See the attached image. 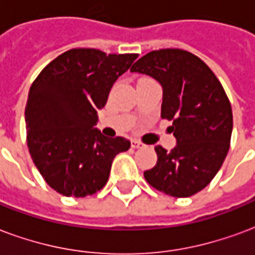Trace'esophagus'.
Wrapping results in <instances>:
<instances>
[{
	"mask_svg": "<svg viewBox=\"0 0 255 255\" xmlns=\"http://www.w3.org/2000/svg\"><path fill=\"white\" fill-rule=\"evenodd\" d=\"M131 146L133 148H144V144L142 142H140V141H137V140H131Z\"/></svg>",
	"mask_w": 255,
	"mask_h": 255,
	"instance_id": "1",
	"label": "esophagus"
}]
</instances>
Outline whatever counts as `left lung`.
Segmentation results:
<instances>
[{
    "instance_id": "obj_1",
    "label": "left lung",
    "mask_w": 255,
    "mask_h": 255,
    "mask_svg": "<svg viewBox=\"0 0 255 255\" xmlns=\"http://www.w3.org/2000/svg\"><path fill=\"white\" fill-rule=\"evenodd\" d=\"M130 72L148 74L163 88L161 118L176 145L155 146L157 163L145 171L146 182L168 196L196 194L215 178L230 149L232 110L220 81L194 54L179 49L150 51Z\"/></svg>"
}]
</instances>
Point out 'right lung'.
Returning a JSON list of instances; mask_svg holds the SVG:
<instances>
[{
  "label": "right lung",
  "instance_id": "obj_1",
  "mask_svg": "<svg viewBox=\"0 0 255 255\" xmlns=\"http://www.w3.org/2000/svg\"><path fill=\"white\" fill-rule=\"evenodd\" d=\"M138 54L73 49L40 72L25 106L27 145L51 189L66 197L95 194L109 181L114 157L130 148L95 125L117 79Z\"/></svg>",
  "mask_w": 255,
  "mask_h": 255
}]
</instances>
